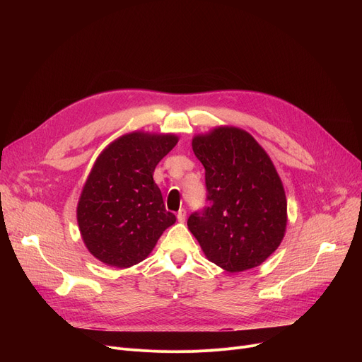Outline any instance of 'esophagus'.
<instances>
[{
	"instance_id": "34e87169",
	"label": "esophagus",
	"mask_w": 362,
	"mask_h": 362,
	"mask_svg": "<svg viewBox=\"0 0 362 362\" xmlns=\"http://www.w3.org/2000/svg\"><path fill=\"white\" fill-rule=\"evenodd\" d=\"M177 220L180 223H183L186 220V210H185V208H180V210L177 211Z\"/></svg>"
}]
</instances>
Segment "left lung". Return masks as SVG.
<instances>
[{"label": "left lung", "mask_w": 362, "mask_h": 362, "mask_svg": "<svg viewBox=\"0 0 362 362\" xmlns=\"http://www.w3.org/2000/svg\"><path fill=\"white\" fill-rule=\"evenodd\" d=\"M192 148L205 168L206 205L189 216V230L218 267L230 273L257 267L277 250L288 221L270 157L236 127L195 136Z\"/></svg>", "instance_id": "1"}]
</instances>
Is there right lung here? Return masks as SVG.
Returning a JSON list of instances; mask_svg holds the SVG:
<instances>
[{
    "label": "right lung",
    "mask_w": 362,
    "mask_h": 362,
    "mask_svg": "<svg viewBox=\"0 0 362 362\" xmlns=\"http://www.w3.org/2000/svg\"><path fill=\"white\" fill-rule=\"evenodd\" d=\"M176 144L175 135L135 132L101 152L78 205L79 229L95 258L119 269L135 265L176 221L152 179Z\"/></svg>",
    "instance_id": "add662e5"
}]
</instances>
